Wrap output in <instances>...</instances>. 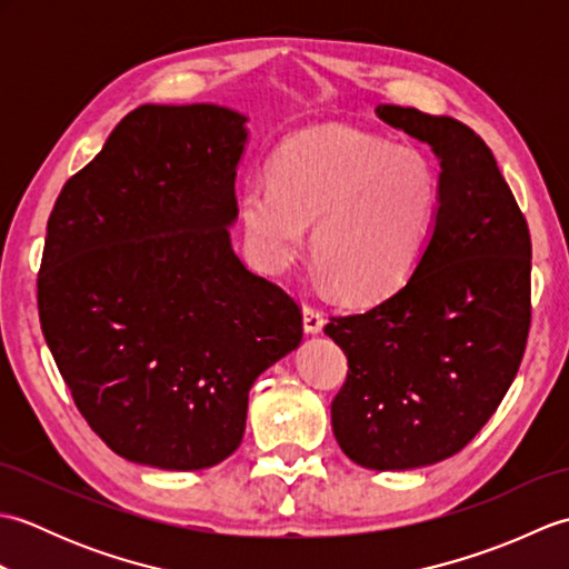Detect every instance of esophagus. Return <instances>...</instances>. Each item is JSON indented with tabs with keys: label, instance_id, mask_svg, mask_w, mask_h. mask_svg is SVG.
<instances>
[{
	"label": "esophagus",
	"instance_id": "34e87169",
	"mask_svg": "<svg viewBox=\"0 0 569 569\" xmlns=\"http://www.w3.org/2000/svg\"><path fill=\"white\" fill-rule=\"evenodd\" d=\"M322 328H325L322 312L312 306H303V330L308 335H318V332H322Z\"/></svg>",
	"mask_w": 569,
	"mask_h": 569
}]
</instances>
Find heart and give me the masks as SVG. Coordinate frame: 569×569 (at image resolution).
I'll return each mask as SVG.
<instances>
[{"label":"heart","mask_w":569,"mask_h":569,"mask_svg":"<svg viewBox=\"0 0 569 569\" xmlns=\"http://www.w3.org/2000/svg\"><path fill=\"white\" fill-rule=\"evenodd\" d=\"M440 173L426 151L325 124L276 151L271 180L239 192L249 259L271 276L310 253L349 303L391 296L426 259L440 214Z\"/></svg>","instance_id":"obj_1"}]
</instances>
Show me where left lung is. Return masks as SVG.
Wrapping results in <instances>:
<instances>
[{"label": "left lung", "instance_id": "8db88e82", "mask_svg": "<svg viewBox=\"0 0 569 569\" xmlns=\"http://www.w3.org/2000/svg\"><path fill=\"white\" fill-rule=\"evenodd\" d=\"M440 161V214L418 271L361 316L332 318L349 373L332 432L359 467L401 471L457 455L521 367L530 234L491 149L452 117L379 104Z\"/></svg>", "mask_w": 569, "mask_h": 569}]
</instances>
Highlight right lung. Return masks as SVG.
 <instances>
[{
	"mask_svg": "<svg viewBox=\"0 0 569 569\" xmlns=\"http://www.w3.org/2000/svg\"><path fill=\"white\" fill-rule=\"evenodd\" d=\"M249 117L220 104H141L60 190L39 316L90 428L137 465H220L249 389L303 340L291 296L232 249Z\"/></svg>",
	"mask_w": 569,
	"mask_h": 569,
	"instance_id": "add662e5",
	"label": "right lung"
}]
</instances>
